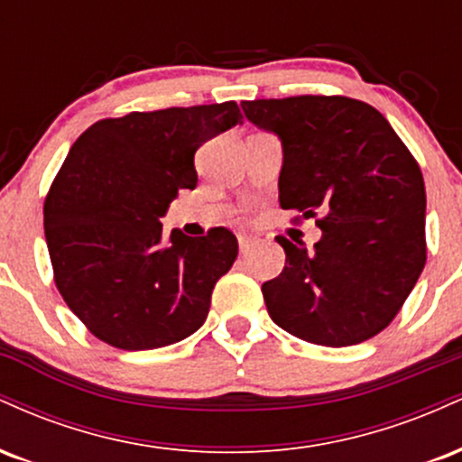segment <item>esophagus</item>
I'll return each instance as SVG.
<instances>
[{
	"label": "esophagus",
	"mask_w": 462,
	"mask_h": 462,
	"mask_svg": "<svg viewBox=\"0 0 462 462\" xmlns=\"http://www.w3.org/2000/svg\"><path fill=\"white\" fill-rule=\"evenodd\" d=\"M254 245H256V238H254V236H247V235L238 236V249H241V254L249 252V249H252Z\"/></svg>",
	"instance_id": "1"
}]
</instances>
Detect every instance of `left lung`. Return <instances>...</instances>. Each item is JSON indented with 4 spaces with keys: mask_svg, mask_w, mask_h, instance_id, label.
Segmentation results:
<instances>
[{
    "mask_svg": "<svg viewBox=\"0 0 462 462\" xmlns=\"http://www.w3.org/2000/svg\"><path fill=\"white\" fill-rule=\"evenodd\" d=\"M249 124L278 136V199L321 215L315 247L278 236L282 273L263 284L269 317L301 341L346 347L384 330L426 264L421 169L374 106L301 95L241 102Z\"/></svg>",
    "mask_w": 462,
    "mask_h": 462,
    "instance_id": "1",
    "label": "left lung"
}]
</instances>
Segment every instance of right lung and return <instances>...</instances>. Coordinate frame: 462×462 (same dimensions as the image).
Here are the masks:
<instances>
[{"instance_id":"1","label":"right lung","mask_w":462,"mask_h":462,"mask_svg":"<svg viewBox=\"0 0 462 462\" xmlns=\"http://www.w3.org/2000/svg\"><path fill=\"white\" fill-rule=\"evenodd\" d=\"M238 121L235 102L130 113L93 124L69 150L45 199V241L67 306L108 346H171L208 317L236 236L164 238L161 219L178 189L198 187L195 152Z\"/></svg>"}]
</instances>
